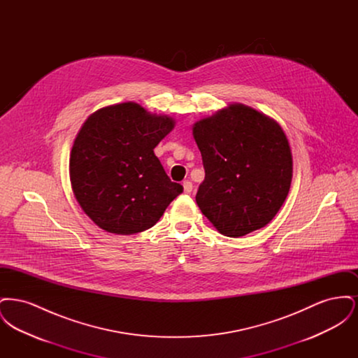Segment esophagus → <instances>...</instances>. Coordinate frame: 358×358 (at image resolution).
Returning <instances> with one entry per match:
<instances>
[{"label": "esophagus", "mask_w": 358, "mask_h": 358, "mask_svg": "<svg viewBox=\"0 0 358 358\" xmlns=\"http://www.w3.org/2000/svg\"><path fill=\"white\" fill-rule=\"evenodd\" d=\"M182 187H184V192H185V193H190L192 189H193V184H192L189 180H187V181H184Z\"/></svg>", "instance_id": "1"}]
</instances>
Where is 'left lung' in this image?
I'll return each mask as SVG.
<instances>
[{"label":"left lung","instance_id":"obj_1","mask_svg":"<svg viewBox=\"0 0 358 358\" xmlns=\"http://www.w3.org/2000/svg\"><path fill=\"white\" fill-rule=\"evenodd\" d=\"M204 181L196 203L228 238L266 227L289 194L292 155L278 122L241 103L193 124Z\"/></svg>","mask_w":358,"mask_h":358}]
</instances>
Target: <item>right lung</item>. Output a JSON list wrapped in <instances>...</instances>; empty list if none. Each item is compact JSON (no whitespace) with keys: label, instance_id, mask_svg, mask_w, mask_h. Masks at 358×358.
<instances>
[{"label":"right lung","instance_id":"1","mask_svg":"<svg viewBox=\"0 0 358 358\" xmlns=\"http://www.w3.org/2000/svg\"><path fill=\"white\" fill-rule=\"evenodd\" d=\"M173 127L171 117L134 102L103 107L87 118L69 155V180L99 228L117 235L149 229L182 193L154 154Z\"/></svg>","mask_w":358,"mask_h":358}]
</instances>
